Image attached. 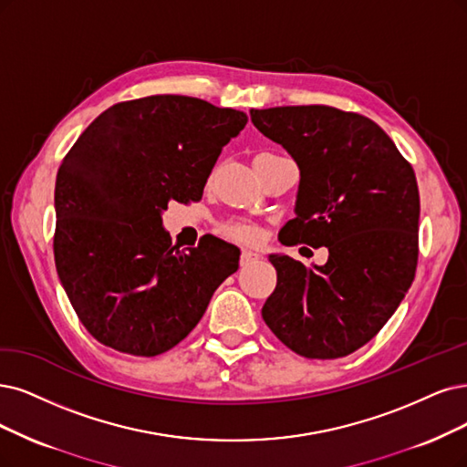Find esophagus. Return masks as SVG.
Wrapping results in <instances>:
<instances>
[{"label": "esophagus", "mask_w": 467, "mask_h": 467, "mask_svg": "<svg viewBox=\"0 0 467 467\" xmlns=\"http://www.w3.org/2000/svg\"><path fill=\"white\" fill-rule=\"evenodd\" d=\"M260 254H255V252H250V250H244L243 252V255H240V264L243 265H252V264H255L257 260H260Z\"/></svg>", "instance_id": "esophagus-1"}]
</instances>
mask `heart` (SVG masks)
I'll return each mask as SVG.
<instances>
[{
    "mask_svg": "<svg viewBox=\"0 0 467 467\" xmlns=\"http://www.w3.org/2000/svg\"><path fill=\"white\" fill-rule=\"evenodd\" d=\"M221 234L231 240H236V243H254L257 238L255 227H252V224L244 221H227L224 224H221Z\"/></svg>",
    "mask_w": 467,
    "mask_h": 467,
    "instance_id": "heart-1",
    "label": "heart"
}]
</instances>
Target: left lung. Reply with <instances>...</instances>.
Returning a JSON list of instances; mask_svg holds the SVG:
<instances>
[{
	"instance_id": "8db88e82",
	"label": "left lung",
	"mask_w": 467,
	"mask_h": 467,
	"mask_svg": "<svg viewBox=\"0 0 467 467\" xmlns=\"http://www.w3.org/2000/svg\"><path fill=\"white\" fill-rule=\"evenodd\" d=\"M254 127L300 169L286 246H325V265L271 254L277 286L264 321L304 358L335 359L364 347L416 277L420 190L411 165L371 119L329 106L250 111Z\"/></svg>"
}]
</instances>
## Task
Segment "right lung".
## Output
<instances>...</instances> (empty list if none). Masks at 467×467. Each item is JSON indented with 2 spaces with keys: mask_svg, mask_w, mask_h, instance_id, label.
<instances>
[{
  "mask_svg": "<svg viewBox=\"0 0 467 467\" xmlns=\"http://www.w3.org/2000/svg\"><path fill=\"white\" fill-rule=\"evenodd\" d=\"M243 111L188 96L120 101L68 150L56 181L59 281L88 333L106 347L158 356L186 338L240 250L207 238L186 254L161 213L200 200Z\"/></svg>",
  "mask_w": 467,
  "mask_h": 467,
  "instance_id": "1",
  "label": "right lung"
}]
</instances>
